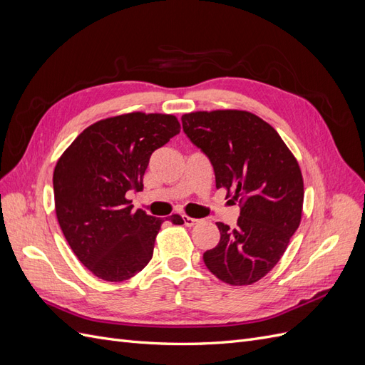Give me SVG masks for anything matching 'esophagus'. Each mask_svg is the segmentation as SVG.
Masks as SVG:
<instances>
[{"label": "esophagus", "mask_w": 365, "mask_h": 365, "mask_svg": "<svg viewBox=\"0 0 365 365\" xmlns=\"http://www.w3.org/2000/svg\"><path fill=\"white\" fill-rule=\"evenodd\" d=\"M182 220H184L185 227H193V225L200 222V219H195V217H190V216H182Z\"/></svg>", "instance_id": "34e87169"}]
</instances>
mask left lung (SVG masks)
<instances>
[{"label": "left lung", "instance_id": "obj_1", "mask_svg": "<svg viewBox=\"0 0 365 365\" xmlns=\"http://www.w3.org/2000/svg\"><path fill=\"white\" fill-rule=\"evenodd\" d=\"M182 129L210 158L216 189L239 200L237 227L217 222L219 244L204 263L219 280L252 284L282 259L303 212V176L271 125L248 111L216 109L184 114Z\"/></svg>", "mask_w": 365, "mask_h": 365}]
</instances>
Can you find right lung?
<instances>
[{
  "mask_svg": "<svg viewBox=\"0 0 365 365\" xmlns=\"http://www.w3.org/2000/svg\"><path fill=\"white\" fill-rule=\"evenodd\" d=\"M172 114L129 113L98 120L65 149L53 173L58 222L96 277L123 282L146 267L164 219L134 210L152 152L180 134ZM181 225L180 215L169 217Z\"/></svg>",
  "mask_w": 365,
  "mask_h": 365,
  "instance_id": "right-lung-1",
  "label": "right lung"
}]
</instances>
